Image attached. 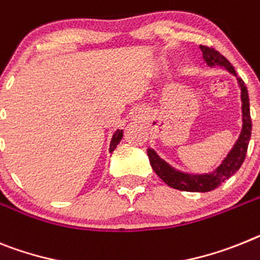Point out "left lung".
I'll use <instances>...</instances> for the list:
<instances>
[{"label":"left lung","mask_w":260,"mask_h":260,"mask_svg":"<svg viewBox=\"0 0 260 260\" xmlns=\"http://www.w3.org/2000/svg\"><path fill=\"white\" fill-rule=\"evenodd\" d=\"M200 50L203 52L204 60L209 67L219 66L223 67L225 70L229 71L232 75L237 76L234 67L230 64V61L226 59L223 55H221L218 51L206 46H200ZM239 88H241V101H242V132L239 134L238 141L233 146L230 152L226 155V157L219 164L216 170L210 174L203 175H190L185 172L172 168L168 163L160 159L159 155L152 150L148 148L147 155L150 159L152 170L155 174L160 177L164 183L170 185L171 188L179 190H185V192H209V190L216 189L218 185L226 181L229 177L236 174L241 168L242 163L245 161L246 152H247L248 142L251 138V117H250V103H248V92L245 83L241 77L237 76Z\"/></svg>","instance_id":"left-lung-1"}]
</instances>
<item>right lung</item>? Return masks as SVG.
Here are the masks:
<instances>
[{
    "label": "right lung",
    "mask_w": 260,
    "mask_h": 260,
    "mask_svg": "<svg viewBox=\"0 0 260 260\" xmlns=\"http://www.w3.org/2000/svg\"><path fill=\"white\" fill-rule=\"evenodd\" d=\"M122 137H123V132H122V130H117V132L113 134V138L112 141H110V148H109V152L114 151V148L117 147V145L121 142Z\"/></svg>",
    "instance_id": "obj_1"
}]
</instances>
